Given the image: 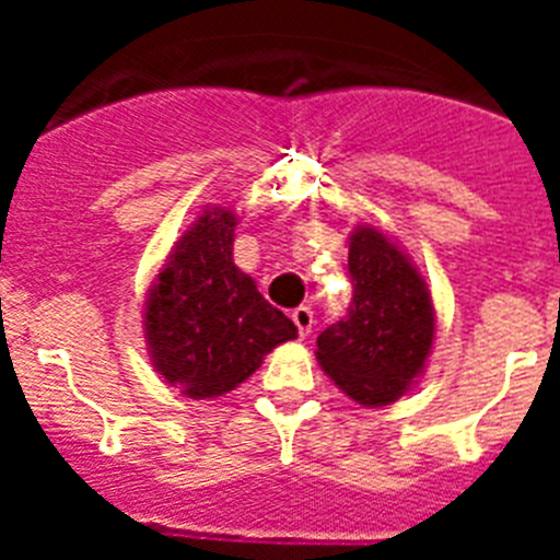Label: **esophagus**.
<instances>
[{"instance_id": "1", "label": "esophagus", "mask_w": 560, "mask_h": 560, "mask_svg": "<svg viewBox=\"0 0 560 560\" xmlns=\"http://www.w3.org/2000/svg\"><path fill=\"white\" fill-rule=\"evenodd\" d=\"M291 319H294V325H296V330H300V336H311V330H314V311L308 308V305H300V308H294L291 311Z\"/></svg>"}]
</instances>
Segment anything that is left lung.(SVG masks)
<instances>
[{
    "instance_id": "1",
    "label": "left lung",
    "mask_w": 560,
    "mask_h": 560,
    "mask_svg": "<svg viewBox=\"0 0 560 560\" xmlns=\"http://www.w3.org/2000/svg\"><path fill=\"white\" fill-rule=\"evenodd\" d=\"M353 303L316 339V359L361 407L409 393L432 353L434 305L409 257L373 226L350 235Z\"/></svg>"
}]
</instances>
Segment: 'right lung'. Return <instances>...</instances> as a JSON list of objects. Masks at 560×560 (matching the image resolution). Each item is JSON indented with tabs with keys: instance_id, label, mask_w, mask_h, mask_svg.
Listing matches in <instances>:
<instances>
[{
	"instance_id": "obj_1",
	"label": "right lung",
	"mask_w": 560,
	"mask_h": 560,
	"mask_svg": "<svg viewBox=\"0 0 560 560\" xmlns=\"http://www.w3.org/2000/svg\"><path fill=\"white\" fill-rule=\"evenodd\" d=\"M235 215L207 207L182 235L148 291L145 339L153 368L187 398H215L249 378L296 328L232 264Z\"/></svg>"
}]
</instances>
